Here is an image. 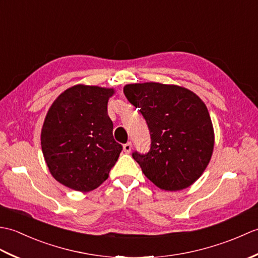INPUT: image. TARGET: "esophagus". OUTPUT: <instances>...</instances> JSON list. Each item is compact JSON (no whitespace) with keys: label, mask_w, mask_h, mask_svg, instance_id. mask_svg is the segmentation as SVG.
I'll use <instances>...</instances> for the list:
<instances>
[{"label":"esophagus","mask_w":258,"mask_h":258,"mask_svg":"<svg viewBox=\"0 0 258 258\" xmlns=\"http://www.w3.org/2000/svg\"><path fill=\"white\" fill-rule=\"evenodd\" d=\"M123 150H124V152L125 153H131V151H132V143H131V142H128V143H126V144H124L123 145Z\"/></svg>","instance_id":"esophagus-1"}]
</instances>
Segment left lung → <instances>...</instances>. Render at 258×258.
Segmentation results:
<instances>
[{
	"mask_svg": "<svg viewBox=\"0 0 258 258\" xmlns=\"http://www.w3.org/2000/svg\"><path fill=\"white\" fill-rule=\"evenodd\" d=\"M123 92L151 133L150 152L133 153L142 172L161 189L187 188L204 173L215 143L205 103L183 86L156 82L127 84Z\"/></svg>",
	"mask_w": 258,
	"mask_h": 258,
	"instance_id": "1",
	"label": "left lung"
}]
</instances>
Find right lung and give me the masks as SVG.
<instances>
[{"label":"right lung","mask_w":258,"mask_h":258,"mask_svg":"<svg viewBox=\"0 0 258 258\" xmlns=\"http://www.w3.org/2000/svg\"><path fill=\"white\" fill-rule=\"evenodd\" d=\"M114 93V89L78 84L61 93L48 108L41 132L43 156L52 176L69 188H97L122 152L107 114Z\"/></svg>","instance_id":"obj_1"}]
</instances>
